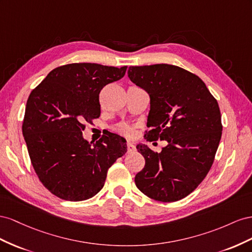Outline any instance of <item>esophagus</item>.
Instances as JSON below:
<instances>
[{
    "label": "esophagus",
    "mask_w": 252,
    "mask_h": 252,
    "mask_svg": "<svg viewBox=\"0 0 252 252\" xmlns=\"http://www.w3.org/2000/svg\"><path fill=\"white\" fill-rule=\"evenodd\" d=\"M126 148H127V152H133V151H135V146L131 142L126 143Z\"/></svg>",
    "instance_id": "obj_1"
}]
</instances>
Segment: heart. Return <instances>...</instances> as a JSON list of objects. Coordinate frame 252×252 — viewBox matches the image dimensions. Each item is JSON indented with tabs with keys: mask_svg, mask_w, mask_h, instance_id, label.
<instances>
[{
	"mask_svg": "<svg viewBox=\"0 0 252 252\" xmlns=\"http://www.w3.org/2000/svg\"><path fill=\"white\" fill-rule=\"evenodd\" d=\"M117 132L124 136H126V137H131L133 135V127L127 125H122L117 127Z\"/></svg>",
	"mask_w": 252,
	"mask_h": 252,
	"instance_id": "b5f03b06",
	"label": "heart"
}]
</instances>
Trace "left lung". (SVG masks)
<instances>
[{
    "mask_svg": "<svg viewBox=\"0 0 252 252\" xmlns=\"http://www.w3.org/2000/svg\"><path fill=\"white\" fill-rule=\"evenodd\" d=\"M127 75L150 95L145 138L168 141L160 153L137 145L146 164L135 184L150 198L176 202L195 190L212 166L222 130L219 103L202 79L182 67L130 66Z\"/></svg>",
    "mask_w": 252,
    "mask_h": 252,
    "instance_id": "8db88e82",
    "label": "left lung"
}]
</instances>
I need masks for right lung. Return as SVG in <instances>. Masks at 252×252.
<instances>
[{"label":"right lung","mask_w":252,"mask_h":252,"mask_svg":"<svg viewBox=\"0 0 252 252\" xmlns=\"http://www.w3.org/2000/svg\"><path fill=\"white\" fill-rule=\"evenodd\" d=\"M120 68L96 63H71L53 69L28 97L22 132L32 167L43 186L70 202L101 190L107 170L126 152L116 134L90 143L84 122L100 116L99 93L125 76Z\"/></svg>","instance_id":"obj_1"}]
</instances>
